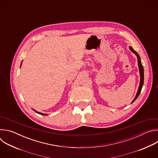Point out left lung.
I'll list each match as a JSON object with an SVG mask.
<instances>
[{
  "label": "left lung",
  "instance_id": "8db88e82",
  "mask_svg": "<svg viewBox=\"0 0 158 158\" xmlns=\"http://www.w3.org/2000/svg\"><path fill=\"white\" fill-rule=\"evenodd\" d=\"M129 49H130V50H131L132 52H134L135 54H136V55L137 56V57H138V65H139V73H140V77H141V78H140V84H139L138 91V93H137V94H136V97H135V98L134 99V100H133L132 102V103L135 100H136V99L138 98V96H139V95L140 94V93H141V89H142V87H143V84H144V69H143V65H142L141 61V60H140L139 55L138 54L137 52H136V51H135L132 49V47H129Z\"/></svg>",
  "mask_w": 158,
  "mask_h": 158
}]
</instances>
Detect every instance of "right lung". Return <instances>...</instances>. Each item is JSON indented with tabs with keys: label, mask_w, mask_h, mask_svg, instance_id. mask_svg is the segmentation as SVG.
I'll return each instance as SVG.
<instances>
[{
	"label": "right lung",
	"mask_w": 158,
	"mask_h": 158,
	"mask_svg": "<svg viewBox=\"0 0 158 158\" xmlns=\"http://www.w3.org/2000/svg\"><path fill=\"white\" fill-rule=\"evenodd\" d=\"M37 112V111H36ZM37 113H39V114H41V115H47V114H42V113H40V112H37Z\"/></svg>",
	"instance_id": "obj_1"
}]
</instances>
